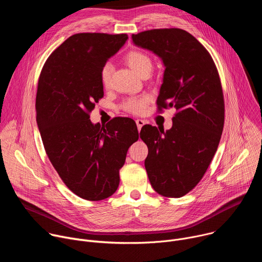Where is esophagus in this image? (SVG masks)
<instances>
[{
  "mask_svg": "<svg viewBox=\"0 0 262 262\" xmlns=\"http://www.w3.org/2000/svg\"><path fill=\"white\" fill-rule=\"evenodd\" d=\"M136 123H137V126H138V129L139 130H141V128H142V126L145 124V121L143 120V119H137L136 120Z\"/></svg>",
  "mask_w": 262,
  "mask_h": 262,
  "instance_id": "esophagus-1",
  "label": "esophagus"
}]
</instances>
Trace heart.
Wrapping results in <instances>:
<instances>
[{
  "mask_svg": "<svg viewBox=\"0 0 262 262\" xmlns=\"http://www.w3.org/2000/svg\"><path fill=\"white\" fill-rule=\"evenodd\" d=\"M125 62L141 77H144L145 74H149L152 69V61L150 57L141 51H132L127 53L125 56ZM112 71H113V66L111 63L104 64L100 70V81L102 86L105 88L110 85ZM149 102H150V97L147 95H143L141 97H132L124 100L121 107L127 113L141 115L146 112Z\"/></svg>",
  "mask_w": 262,
  "mask_h": 262,
  "instance_id": "obj_1",
  "label": "heart"
}]
</instances>
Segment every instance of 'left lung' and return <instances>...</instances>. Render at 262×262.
Listing matches in <instances>:
<instances>
[{
  "mask_svg": "<svg viewBox=\"0 0 262 262\" xmlns=\"http://www.w3.org/2000/svg\"><path fill=\"white\" fill-rule=\"evenodd\" d=\"M132 38L165 64L158 112L176 108L171 129L141 128L148 147L147 175L158 194L180 198L204 176L223 133L225 103L219 71L208 51L182 29L147 30Z\"/></svg>",
  "mask_w": 262,
  "mask_h": 262,
  "instance_id": "left-lung-1",
  "label": "left lung"
}]
</instances>
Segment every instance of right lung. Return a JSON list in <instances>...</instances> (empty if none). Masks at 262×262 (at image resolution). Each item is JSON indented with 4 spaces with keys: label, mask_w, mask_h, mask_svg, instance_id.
I'll list each match as a JSON object with an SVG mask.
<instances>
[{
    "label": "right lung",
    "mask_w": 262,
    "mask_h": 262,
    "mask_svg": "<svg viewBox=\"0 0 262 262\" xmlns=\"http://www.w3.org/2000/svg\"><path fill=\"white\" fill-rule=\"evenodd\" d=\"M127 38L74 34L51 54L38 80L36 120L46 152L67 188L89 201L116 192L128 148L139 139L132 118L116 117L105 126L90 120L103 97L100 70Z\"/></svg>",
    "instance_id": "1"
}]
</instances>
